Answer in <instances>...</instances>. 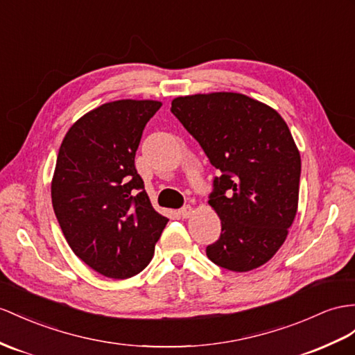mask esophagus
<instances>
[{
	"instance_id": "obj_1",
	"label": "esophagus",
	"mask_w": 355,
	"mask_h": 355,
	"mask_svg": "<svg viewBox=\"0 0 355 355\" xmlns=\"http://www.w3.org/2000/svg\"><path fill=\"white\" fill-rule=\"evenodd\" d=\"M178 213H180L181 217H183V219H189V217L193 214V208L190 205H184L183 208H180Z\"/></svg>"
}]
</instances>
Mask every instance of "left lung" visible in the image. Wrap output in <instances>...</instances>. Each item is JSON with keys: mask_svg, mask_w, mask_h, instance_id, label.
<instances>
[{"mask_svg": "<svg viewBox=\"0 0 355 355\" xmlns=\"http://www.w3.org/2000/svg\"><path fill=\"white\" fill-rule=\"evenodd\" d=\"M171 112L220 171L208 204L222 232L207 257L237 272L264 266L286 240L298 207L302 159L285 120L240 93L177 97Z\"/></svg>", "mask_w": 355, "mask_h": 355, "instance_id": "obj_1", "label": "left lung"}]
</instances>
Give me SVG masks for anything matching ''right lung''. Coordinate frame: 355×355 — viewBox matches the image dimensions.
<instances>
[{
	"label": "right lung",
	"instance_id": "obj_1",
	"mask_svg": "<svg viewBox=\"0 0 355 355\" xmlns=\"http://www.w3.org/2000/svg\"><path fill=\"white\" fill-rule=\"evenodd\" d=\"M156 100L105 103L70 127L58 151L51 195L70 249L88 267L127 279L148 266L169 219L154 210L135 168Z\"/></svg>",
	"mask_w": 355,
	"mask_h": 355
}]
</instances>
